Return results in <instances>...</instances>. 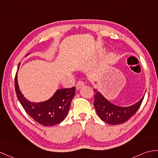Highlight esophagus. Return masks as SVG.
Returning a JSON list of instances; mask_svg holds the SVG:
<instances>
[{"label": "esophagus", "instance_id": "obj_1", "mask_svg": "<svg viewBox=\"0 0 158 158\" xmlns=\"http://www.w3.org/2000/svg\"><path fill=\"white\" fill-rule=\"evenodd\" d=\"M84 85H85V83H83V81H78L76 84V89L78 90L81 87H83Z\"/></svg>", "mask_w": 158, "mask_h": 158}]
</instances>
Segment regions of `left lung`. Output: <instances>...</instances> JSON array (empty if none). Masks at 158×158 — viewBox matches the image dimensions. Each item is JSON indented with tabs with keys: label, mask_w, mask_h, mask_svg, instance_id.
I'll list each match as a JSON object with an SVG mask.
<instances>
[{
	"label": "left lung",
	"mask_w": 158,
	"mask_h": 158,
	"mask_svg": "<svg viewBox=\"0 0 158 158\" xmlns=\"http://www.w3.org/2000/svg\"><path fill=\"white\" fill-rule=\"evenodd\" d=\"M94 91L96 93L94 106L97 114L102 120L112 125L123 124L129 120L138 110L145 96L135 104L128 107H122L111 103L96 89H94Z\"/></svg>",
	"instance_id": "left-lung-1"
}]
</instances>
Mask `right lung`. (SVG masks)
Listing matches in <instances>:
<instances>
[{"label": "right lung", "mask_w": 158, "mask_h": 158, "mask_svg": "<svg viewBox=\"0 0 158 158\" xmlns=\"http://www.w3.org/2000/svg\"><path fill=\"white\" fill-rule=\"evenodd\" d=\"M15 87L17 97L25 112L36 122L46 127L56 125L64 120L75 94V87L57 89L49 100L39 103L31 102L27 100L19 90L17 72L15 78Z\"/></svg>", "instance_id": "1"}]
</instances>
